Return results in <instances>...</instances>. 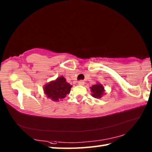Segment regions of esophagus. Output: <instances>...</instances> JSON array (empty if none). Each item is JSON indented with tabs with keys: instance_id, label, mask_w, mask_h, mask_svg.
Wrapping results in <instances>:
<instances>
[{
	"instance_id": "esophagus-1",
	"label": "esophagus",
	"mask_w": 152,
	"mask_h": 152,
	"mask_svg": "<svg viewBox=\"0 0 152 152\" xmlns=\"http://www.w3.org/2000/svg\"><path fill=\"white\" fill-rule=\"evenodd\" d=\"M78 84H79V85L82 86V85H84V82L83 80H80V81H78Z\"/></svg>"
}]
</instances>
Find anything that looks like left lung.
I'll list each match as a JSON object with an SVG mask.
<instances>
[{
  "mask_svg": "<svg viewBox=\"0 0 152 152\" xmlns=\"http://www.w3.org/2000/svg\"><path fill=\"white\" fill-rule=\"evenodd\" d=\"M92 96L97 99H101V96L104 94V86L98 82L96 84L92 86L91 87Z\"/></svg>",
  "mask_w": 152,
  "mask_h": 152,
  "instance_id": "8db88e82",
  "label": "left lung"
}]
</instances>
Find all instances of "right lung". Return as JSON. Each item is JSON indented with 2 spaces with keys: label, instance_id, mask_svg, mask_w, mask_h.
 I'll return each mask as SVG.
<instances>
[{
  "label": "right lung",
  "instance_id": "right-lung-1",
  "mask_svg": "<svg viewBox=\"0 0 152 152\" xmlns=\"http://www.w3.org/2000/svg\"><path fill=\"white\" fill-rule=\"evenodd\" d=\"M72 86L66 82L65 78L60 76L56 80L46 84L43 87V91L49 99L53 101H59L70 93Z\"/></svg>",
  "mask_w": 152,
  "mask_h": 152
}]
</instances>
